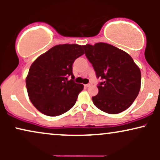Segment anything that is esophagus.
Here are the masks:
<instances>
[{
	"instance_id": "obj_1",
	"label": "esophagus",
	"mask_w": 160,
	"mask_h": 160,
	"mask_svg": "<svg viewBox=\"0 0 160 160\" xmlns=\"http://www.w3.org/2000/svg\"><path fill=\"white\" fill-rule=\"evenodd\" d=\"M89 86H90V84H86V85H85V87H89Z\"/></svg>"
}]
</instances>
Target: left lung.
<instances>
[{"label":"left lung","mask_w":160,"mask_h":160,"mask_svg":"<svg viewBox=\"0 0 160 160\" xmlns=\"http://www.w3.org/2000/svg\"><path fill=\"white\" fill-rule=\"evenodd\" d=\"M97 78L103 80L98 93L92 99L101 111L116 114L133 103L141 89V71L132 58L122 49L106 43L82 46Z\"/></svg>","instance_id":"1"}]
</instances>
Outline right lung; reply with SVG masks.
Listing matches in <instances>:
<instances>
[{
    "mask_svg": "<svg viewBox=\"0 0 160 160\" xmlns=\"http://www.w3.org/2000/svg\"><path fill=\"white\" fill-rule=\"evenodd\" d=\"M83 54L81 45L59 44L33 62L25 82L29 99L40 113L56 117L74 105L83 85L68 78H74L72 65Z\"/></svg>",
    "mask_w": 160,
    "mask_h": 160,
    "instance_id": "right-lung-1",
    "label": "right lung"
}]
</instances>
